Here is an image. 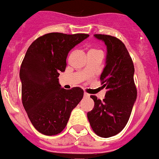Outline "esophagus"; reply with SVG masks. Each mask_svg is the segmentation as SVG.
Instances as JSON below:
<instances>
[{"label":"esophagus","mask_w":159,"mask_h":159,"mask_svg":"<svg viewBox=\"0 0 159 159\" xmlns=\"http://www.w3.org/2000/svg\"><path fill=\"white\" fill-rule=\"evenodd\" d=\"M84 98H90V94H88L87 92H84Z\"/></svg>","instance_id":"34e87169"}]
</instances>
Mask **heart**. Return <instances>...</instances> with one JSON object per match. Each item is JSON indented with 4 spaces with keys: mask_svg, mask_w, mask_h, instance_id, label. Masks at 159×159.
<instances>
[{
    "mask_svg": "<svg viewBox=\"0 0 159 159\" xmlns=\"http://www.w3.org/2000/svg\"><path fill=\"white\" fill-rule=\"evenodd\" d=\"M91 50H96V49H91Z\"/></svg>",
    "mask_w": 159,
    "mask_h": 159,
    "instance_id": "obj_1",
    "label": "heart"
}]
</instances>
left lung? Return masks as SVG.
Listing matches in <instances>:
<instances>
[{"label":"left lung","instance_id":"8db88e82","mask_svg":"<svg viewBox=\"0 0 159 159\" xmlns=\"http://www.w3.org/2000/svg\"><path fill=\"white\" fill-rule=\"evenodd\" d=\"M107 46L106 66L100 80L107 89L103 101L91 96L93 110L87 113L89 122L97 135L109 138L116 135L128 123L137 98L134 84V67L122 42L110 35L95 34Z\"/></svg>","mask_w":159,"mask_h":159}]
</instances>
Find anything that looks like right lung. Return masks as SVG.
<instances>
[{"mask_svg": "<svg viewBox=\"0 0 159 159\" xmlns=\"http://www.w3.org/2000/svg\"><path fill=\"white\" fill-rule=\"evenodd\" d=\"M88 37L47 33L37 38L25 53L20 71L22 103L34 128L44 135L62 131L71 111L83 98L80 87L61 88L58 77L66 69L68 52Z\"/></svg>", "mask_w": 159, "mask_h": 159, "instance_id": "1", "label": "right lung"}]
</instances>
